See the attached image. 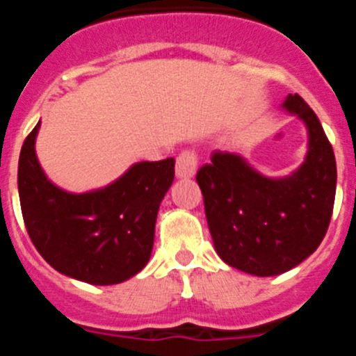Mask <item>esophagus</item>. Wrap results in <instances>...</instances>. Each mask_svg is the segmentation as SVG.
Returning <instances> with one entry per match:
<instances>
[{
  "mask_svg": "<svg viewBox=\"0 0 356 356\" xmlns=\"http://www.w3.org/2000/svg\"><path fill=\"white\" fill-rule=\"evenodd\" d=\"M197 169V156L194 151H184L178 159H176V178L187 180L196 175Z\"/></svg>",
  "mask_w": 356,
  "mask_h": 356,
  "instance_id": "esophagus-1",
  "label": "esophagus"
}]
</instances>
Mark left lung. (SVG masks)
<instances>
[{
    "label": "left lung",
    "instance_id": "1",
    "mask_svg": "<svg viewBox=\"0 0 356 356\" xmlns=\"http://www.w3.org/2000/svg\"><path fill=\"white\" fill-rule=\"evenodd\" d=\"M282 108L305 122L303 163L282 178L259 172L244 156L212 153L197 171L207 222L222 262L254 276H276L308 259L332 219L337 163L314 110L298 94Z\"/></svg>",
    "mask_w": 356,
    "mask_h": 356
}]
</instances>
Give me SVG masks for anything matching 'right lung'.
<instances>
[{"mask_svg": "<svg viewBox=\"0 0 356 356\" xmlns=\"http://www.w3.org/2000/svg\"><path fill=\"white\" fill-rule=\"evenodd\" d=\"M21 147L17 188L33 246L62 275L92 285L127 282L149 262L160 203L175 180V159L137 162L89 193L56 187L40 168L35 139Z\"/></svg>", "mask_w": 356, "mask_h": 356, "instance_id": "right-lung-1", "label": "right lung"}]
</instances>
